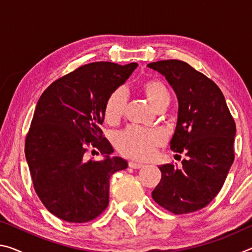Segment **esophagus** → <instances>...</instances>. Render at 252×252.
<instances>
[{"mask_svg":"<svg viewBox=\"0 0 252 252\" xmlns=\"http://www.w3.org/2000/svg\"><path fill=\"white\" fill-rule=\"evenodd\" d=\"M129 167L132 169H141L143 164L138 163V162H129Z\"/></svg>","mask_w":252,"mask_h":252,"instance_id":"esophagus-1","label":"esophagus"}]
</instances>
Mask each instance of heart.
Masks as SVG:
<instances>
[{
  "label": "heart",
  "mask_w": 252,
  "mask_h": 252,
  "mask_svg": "<svg viewBox=\"0 0 252 252\" xmlns=\"http://www.w3.org/2000/svg\"><path fill=\"white\" fill-rule=\"evenodd\" d=\"M139 91L147 97L156 110L167 108L170 102V93L167 87L159 80L150 79L139 85ZM126 97L121 90L112 92L105 102L104 118L106 122L114 125L121 120L126 111ZM164 143L161 132L131 126L119 134L116 141L118 151L129 159L147 160L153 156L158 148Z\"/></svg>",
  "instance_id": "obj_1"
}]
</instances>
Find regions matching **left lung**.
I'll use <instances>...</instances> for the list:
<instances>
[{
	"label": "left lung",
	"instance_id": "1",
	"mask_svg": "<svg viewBox=\"0 0 252 252\" xmlns=\"http://www.w3.org/2000/svg\"><path fill=\"white\" fill-rule=\"evenodd\" d=\"M148 66L164 75L176 92L178 122L170 147L187 156L180 169L160 165L152 198L174 215L200 210L219 193L233 163L236 123L218 85L188 63L163 60Z\"/></svg>",
	"mask_w": 252,
	"mask_h": 252
}]
</instances>
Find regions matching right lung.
I'll return each mask as SVG.
<instances>
[{"label":"right lung","instance_id":"add662e5","mask_svg":"<svg viewBox=\"0 0 252 252\" xmlns=\"http://www.w3.org/2000/svg\"><path fill=\"white\" fill-rule=\"evenodd\" d=\"M136 66L89 63L54 81L37 101L25 158L37 197L58 218L89 222L108 207L109 179L127 163L109 158L113 148L100 126L108 97ZM95 148L107 156L103 161L87 159Z\"/></svg>","mask_w":252,"mask_h":252}]
</instances>
